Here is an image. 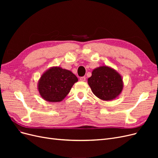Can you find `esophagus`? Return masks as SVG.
Wrapping results in <instances>:
<instances>
[{
  "instance_id": "34e87169",
  "label": "esophagus",
  "mask_w": 158,
  "mask_h": 158,
  "mask_svg": "<svg viewBox=\"0 0 158 158\" xmlns=\"http://www.w3.org/2000/svg\"><path fill=\"white\" fill-rule=\"evenodd\" d=\"M80 81H82V82H84V81L85 80V76H82V77H80Z\"/></svg>"
}]
</instances>
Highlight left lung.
Returning a JSON list of instances; mask_svg holds the SVG:
<instances>
[{"label":"left lung","mask_w":158,"mask_h":158,"mask_svg":"<svg viewBox=\"0 0 158 158\" xmlns=\"http://www.w3.org/2000/svg\"><path fill=\"white\" fill-rule=\"evenodd\" d=\"M88 84L95 96L103 101L116 99L122 92L124 85L121 75L106 65L94 69Z\"/></svg>","instance_id":"obj_1"}]
</instances>
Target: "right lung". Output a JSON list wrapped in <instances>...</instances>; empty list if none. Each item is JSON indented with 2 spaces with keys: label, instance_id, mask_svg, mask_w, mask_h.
Masks as SVG:
<instances>
[{
  "label": "right lung",
  "instance_id": "obj_1",
  "mask_svg": "<svg viewBox=\"0 0 158 158\" xmlns=\"http://www.w3.org/2000/svg\"><path fill=\"white\" fill-rule=\"evenodd\" d=\"M78 80L71 71L59 66H52L42 74L38 81L37 89L41 97L45 101L60 102Z\"/></svg>",
  "mask_w": 158,
  "mask_h": 158
}]
</instances>
